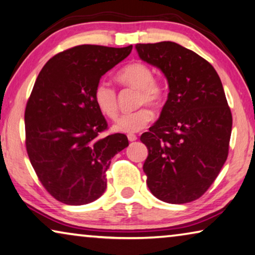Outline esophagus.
Segmentation results:
<instances>
[{
  "label": "esophagus",
  "mask_w": 255,
  "mask_h": 255,
  "mask_svg": "<svg viewBox=\"0 0 255 255\" xmlns=\"http://www.w3.org/2000/svg\"><path fill=\"white\" fill-rule=\"evenodd\" d=\"M127 137H128V140H129V142H134V140L137 139V136L134 135V134H128V135H127Z\"/></svg>",
  "instance_id": "obj_1"
}]
</instances>
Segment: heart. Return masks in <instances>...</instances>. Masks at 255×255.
Returning <instances> with one entry per match:
<instances>
[{
    "instance_id": "heart-1",
    "label": "heart",
    "mask_w": 255,
    "mask_h": 255,
    "mask_svg": "<svg viewBox=\"0 0 255 255\" xmlns=\"http://www.w3.org/2000/svg\"><path fill=\"white\" fill-rule=\"evenodd\" d=\"M117 81L123 86L130 87L138 91L137 106L149 105L151 108L160 106L165 97V87L154 79L153 71L146 64L134 62L118 72ZM95 104L100 112L109 119H115L118 115L117 93L104 81L98 82L94 89ZM153 119V115L147 108H140L134 112L124 113L116 120L113 130L119 132H136L145 128Z\"/></svg>"
}]
</instances>
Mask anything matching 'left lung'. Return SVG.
I'll return each mask as SVG.
<instances>
[{"label": "left lung", "instance_id": "8db88e82", "mask_svg": "<svg viewBox=\"0 0 255 255\" xmlns=\"http://www.w3.org/2000/svg\"><path fill=\"white\" fill-rule=\"evenodd\" d=\"M136 50L169 87L158 121L140 136L149 151L146 184L165 203H190L211 187L229 152L233 116L222 82L206 59L175 42L138 43Z\"/></svg>", "mask_w": 255, "mask_h": 255}]
</instances>
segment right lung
Masks as SVG:
<instances>
[{"label":"right lung","instance_id":"right-lung-1","mask_svg":"<svg viewBox=\"0 0 255 255\" xmlns=\"http://www.w3.org/2000/svg\"><path fill=\"white\" fill-rule=\"evenodd\" d=\"M131 49L77 45L49 59L37 75L25 110L26 150L44 189L60 203L100 198L111 159L128 146L124 134L100 137L108 123L94 89Z\"/></svg>","mask_w":255,"mask_h":255}]
</instances>
